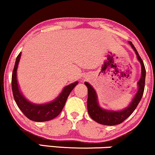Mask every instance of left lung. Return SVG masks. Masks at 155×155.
<instances>
[{
	"mask_svg": "<svg viewBox=\"0 0 155 155\" xmlns=\"http://www.w3.org/2000/svg\"><path fill=\"white\" fill-rule=\"evenodd\" d=\"M133 50L135 51L137 58L140 62L141 65V77L137 82L138 90L136 93L135 97L132 101L129 104L127 107L119 111H113V110H107L101 108L98 102V97L93 87L88 82H84V84L87 87L88 97H87V111L92 119L96 121L97 123L103 125L113 126L121 124L130 115L134 112L139 102L141 100L144 91L145 87V78H146V69L143 62L139 56L137 50L131 42H129Z\"/></svg>",
	"mask_w": 155,
	"mask_h": 155,
	"instance_id": "obj_1",
	"label": "left lung"
}]
</instances>
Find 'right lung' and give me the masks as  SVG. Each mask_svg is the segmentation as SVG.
Segmentation results:
<instances>
[{
	"label": "right lung",
	"mask_w": 155,
	"mask_h": 155,
	"mask_svg": "<svg viewBox=\"0 0 155 155\" xmlns=\"http://www.w3.org/2000/svg\"><path fill=\"white\" fill-rule=\"evenodd\" d=\"M20 57H21V52L18 54L15 61L12 76V88L15 102L22 113L30 120L37 122L52 120L62 112L68 97L72 90L78 84V81H75L72 84L64 87L59 96H57L54 101L51 102L43 104H37L30 102L20 92L18 79H17V71H18Z\"/></svg>",
	"instance_id": "right-lung-1"
}]
</instances>
